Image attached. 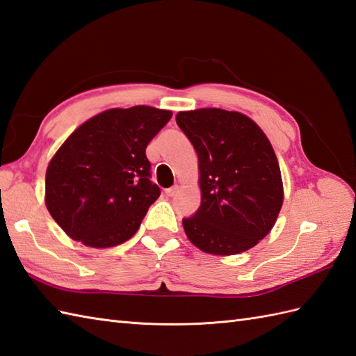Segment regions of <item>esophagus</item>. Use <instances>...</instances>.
<instances>
[{
  "label": "esophagus",
  "instance_id": "34e87169",
  "mask_svg": "<svg viewBox=\"0 0 356 356\" xmlns=\"http://www.w3.org/2000/svg\"><path fill=\"white\" fill-rule=\"evenodd\" d=\"M179 189H180L179 185H175V186H171V188H168V189H165V194L172 197V195H176V194L179 193Z\"/></svg>",
  "mask_w": 356,
  "mask_h": 356
}]
</instances>
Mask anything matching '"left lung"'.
<instances>
[{"label":"left lung","instance_id":"left-lung-1","mask_svg":"<svg viewBox=\"0 0 356 356\" xmlns=\"http://www.w3.org/2000/svg\"><path fill=\"white\" fill-rule=\"evenodd\" d=\"M176 121L198 158L202 204L181 221L188 239L217 256L252 249L268 235L284 203L268 138L247 115L217 107L179 112Z\"/></svg>","mask_w":356,"mask_h":356}]
</instances>
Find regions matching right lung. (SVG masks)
Here are the masks:
<instances>
[{
    "label": "right lung",
    "mask_w": 356,
    "mask_h": 356,
    "mask_svg": "<svg viewBox=\"0 0 356 356\" xmlns=\"http://www.w3.org/2000/svg\"><path fill=\"white\" fill-rule=\"evenodd\" d=\"M172 117L152 106L107 109L66 138L48 163L45 204L70 238L107 249L134 236L158 200L148 143Z\"/></svg>",
    "instance_id": "obj_1"
}]
</instances>
